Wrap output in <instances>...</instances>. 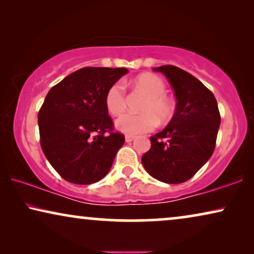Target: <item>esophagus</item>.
<instances>
[{"label":"esophagus","instance_id":"esophagus-1","mask_svg":"<svg viewBox=\"0 0 254 254\" xmlns=\"http://www.w3.org/2000/svg\"><path fill=\"white\" fill-rule=\"evenodd\" d=\"M134 136H133V135H126V136H125V141H126L127 142V143H129V142H131V141H133L134 140Z\"/></svg>","mask_w":254,"mask_h":254}]
</instances>
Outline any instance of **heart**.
I'll list each match as a JSON object with an SVG mask.
<instances>
[{"instance_id":"heart-1","label":"heart","mask_w":254,"mask_h":254,"mask_svg":"<svg viewBox=\"0 0 254 254\" xmlns=\"http://www.w3.org/2000/svg\"><path fill=\"white\" fill-rule=\"evenodd\" d=\"M133 84L147 96L141 106V112L143 113L124 114L116 121L118 130L129 135L141 134L154 129L157 121L164 125L172 119L175 105L165 96L166 85L162 78L152 74H143L137 76ZM105 105L112 116H119L126 109L125 86L121 83H114L107 90Z\"/></svg>"}]
</instances>
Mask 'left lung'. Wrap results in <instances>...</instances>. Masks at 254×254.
<instances>
[{
  "label": "left lung",
  "instance_id": "obj_1",
  "mask_svg": "<svg viewBox=\"0 0 254 254\" xmlns=\"http://www.w3.org/2000/svg\"><path fill=\"white\" fill-rule=\"evenodd\" d=\"M171 84L176 112L168 126L150 137L142 156L145 171L159 182L180 184L192 178L213 155L221 117L213 92L196 77L175 65L152 68Z\"/></svg>",
  "mask_w": 254,
  "mask_h": 254
}]
</instances>
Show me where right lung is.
<instances>
[{
    "label": "right lung",
    "mask_w": 254,
    "mask_h": 254,
    "mask_svg": "<svg viewBox=\"0 0 254 254\" xmlns=\"http://www.w3.org/2000/svg\"><path fill=\"white\" fill-rule=\"evenodd\" d=\"M127 72L126 68H82L48 91L38 113L40 144L67 182L89 185L109 173L125 136L113 131L105 96Z\"/></svg>",
    "instance_id": "1"
}]
</instances>
